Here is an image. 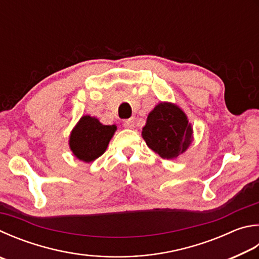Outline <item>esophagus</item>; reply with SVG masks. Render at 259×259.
<instances>
[{
  "mask_svg": "<svg viewBox=\"0 0 259 259\" xmlns=\"http://www.w3.org/2000/svg\"><path fill=\"white\" fill-rule=\"evenodd\" d=\"M123 125L125 126V128H128V129H134L135 128V120L134 119L124 120Z\"/></svg>",
  "mask_w": 259,
  "mask_h": 259,
  "instance_id": "esophagus-1",
  "label": "esophagus"
}]
</instances>
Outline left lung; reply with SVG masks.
<instances>
[{
	"instance_id": "obj_1",
	"label": "left lung",
	"mask_w": 259,
	"mask_h": 259,
	"mask_svg": "<svg viewBox=\"0 0 259 259\" xmlns=\"http://www.w3.org/2000/svg\"><path fill=\"white\" fill-rule=\"evenodd\" d=\"M188 117L178 105L162 102L147 116L142 136L148 147L162 158L175 159L194 139Z\"/></svg>"
}]
</instances>
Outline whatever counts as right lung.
Segmentation results:
<instances>
[{
    "label": "right lung",
    "mask_w": 259,
    "mask_h": 259,
    "mask_svg": "<svg viewBox=\"0 0 259 259\" xmlns=\"http://www.w3.org/2000/svg\"><path fill=\"white\" fill-rule=\"evenodd\" d=\"M115 130L114 124L104 125L96 117L83 115L70 134V149L80 161L91 163L104 154Z\"/></svg>",
    "instance_id": "add662e5"
}]
</instances>
